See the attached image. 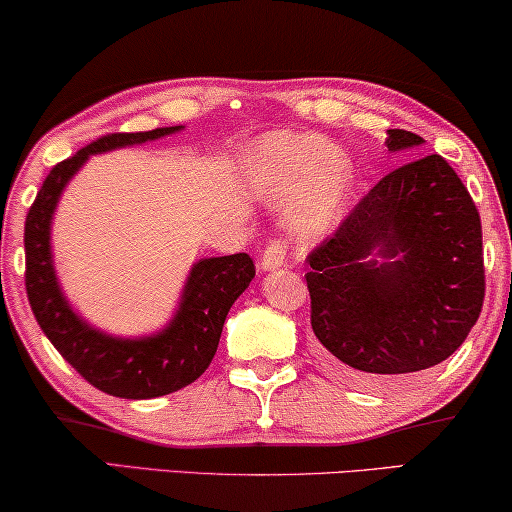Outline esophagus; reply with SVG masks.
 Here are the masks:
<instances>
[{"instance_id": "esophagus-1", "label": "esophagus", "mask_w": 512, "mask_h": 512, "mask_svg": "<svg viewBox=\"0 0 512 512\" xmlns=\"http://www.w3.org/2000/svg\"><path fill=\"white\" fill-rule=\"evenodd\" d=\"M286 263V247L282 242H270L268 247H265V251L261 254V270H277V268H282V265Z\"/></svg>"}]
</instances>
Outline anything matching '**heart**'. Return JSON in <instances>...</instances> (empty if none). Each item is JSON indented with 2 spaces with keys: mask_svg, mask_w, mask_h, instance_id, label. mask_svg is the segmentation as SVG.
<instances>
[{
  "mask_svg": "<svg viewBox=\"0 0 512 512\" xmlns=\"http://www.w3.org/2000/svg\"><path fill=\"white\" fill-rule=\"evenodd\" d=\"M247 172L265 198L289 205V226L300 240H319L342 216L352 191V160L317 135L275 132L247 153Z\"/></svg>",
  "mask_w": 512,
  "mask_h": 512,
  "instance_id": "1",
  "label": "heart"
}]
</instances>
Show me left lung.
<instances>
[{"label": "left lung", "instance_id": "left-lung-1", "mask_svg": "<svg viewBox=\"0 0 512 512\" xmlns=\"http://www.w3.org/2000/svg\"><path fill=\"white\" fill-rule=\"evenodd\" d=\"M387 135L389 151L424 142ZM307 263L314 335L368 384L452 356L485 300L478 207L438 153L377 181Z\"/></svg>", "mask_w": 512, "mask_h": 512}]
</instances>
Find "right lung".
<instances>
[{"label":"right lung","mask_w":512,"mask_h":512,"mask_svg":"<svg viewBox=\"0 0 512 512\" xmlns=\"http://www.w3.org/2000/svg\"><path fill=\"white\" fill-rule=\"evenodd\" d=\"M174 128L114 132L83 146L48 172L25 221V289L41 331L69 366L95 389L118 398H156L198 380L219 347L223 321L256 275L247 254L202 258L193 265L170 324L146 338H114L97 331L69 307L51 254V221L69 179L93 156L160 139Z\"/></svg>","instance_id":"add662e5"}]
</instances>
